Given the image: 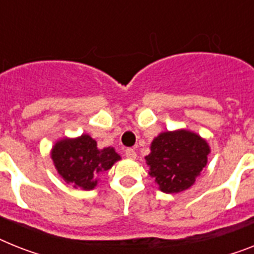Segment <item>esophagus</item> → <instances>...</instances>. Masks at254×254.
Instances as JSON below:
<instances>
[{"label":"esophagus","mask_w":254,"mask_h":254,"mask_svg":"<svg viewBox=\"0 0 254 254\" xmlns=\"http://www.w3.org/2000/svg\"><path fill=\"white\" fill-rule=\"evenodd\" d=\"M126 157L127 158H131V160H135L136 158V152L133 149H131V148H128V149H126Z\"/></svg>","instance_id":"obj_1"}]
</instances>
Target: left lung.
Segmentation results:
<instances>
[{"label": "left lung", "instance_id": "left-lung-1", "mask_svg": "<svg viewBox=\"0 0 254 254\" xmlns=\"http://www.w3.org/2000/svg\"><path fill=\"white\" fill-rule=\"evenodd\" d=\"M210 148L202 137L187 131L162 132L145 157L149 175L165 193H178L196 182L207 162Z\"/></svg>", "mask_w": 254, "mask_h": 254}]
</instances>
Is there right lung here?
<instances>
[{"label":"right lung","instance_id":"right-lung-1","mask_svg":"<svg viewBox=\"0 0 254 254\" xmlns=\"http://www.w3.org/2000/svg\"><path fill=\"white\" fill-rule=\"evenodd\" d=\"M52 160L66 183L88 190L96 187L98 175L112 169L121 156L112 146L98 149L96 140L89 135H81L57 142L52 150Z\"/></svg>","mask_w":254,"mask_h":254}]
</instances>
